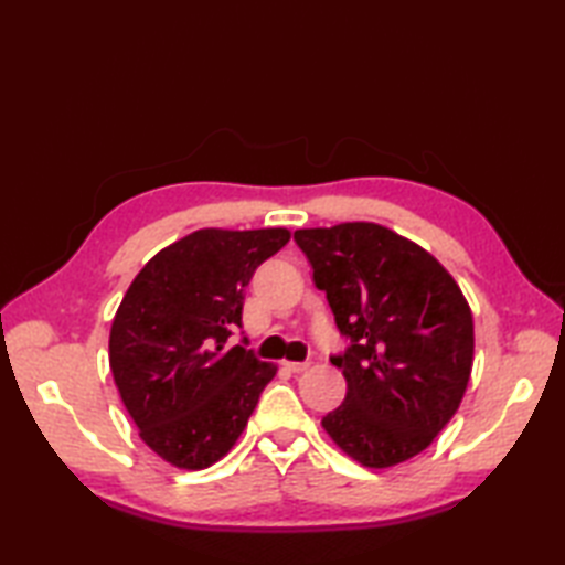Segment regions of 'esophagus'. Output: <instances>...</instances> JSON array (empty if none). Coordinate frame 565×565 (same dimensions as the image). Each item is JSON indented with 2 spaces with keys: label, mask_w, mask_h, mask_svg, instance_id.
I'll return each instance as SVG.
<instances>
[{
  "label": "esophagus",
  "mask_w": 565,
  "mask_h": 565,
  "mask_svg": "<svg viewBox=\"0 0 565 565\" xmlns=\"http://www.w3.org/2000/svg\"><path fill=\"white\" fill-rule=\"evenodd\" d=\"M308 366H310V362H284V369H289L291 374H303Z\"/></svg>",
  "instance_id": "34e87169"
}]
</instances>
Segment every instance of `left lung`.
<instances>
[{
    "instance_id": "left-lung-1",
    "label": "left lung",
    "mask_w": 565,
    "mask_h": 565,
    "mask_svg": "<svg viewBox=\"0 0 565 565\" xmlns=\"http://www.w3.org/2000/svg\"><path fill=\"white\" fill-rule=\"evenodd\" d=\"M350 347L330 362L347 395L322 427L369 468L427 449L449 423L473 366V318L459 284L427 249L376 223L294 233Z\"/></svg>"
}]
</instances>
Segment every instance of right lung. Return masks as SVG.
Wrapping results in <instances>:
<instances>
[{
  "label": "right lung",
  "mask_w": 565,
  "mask_h": 565,
  "mask_svg": "<svg viewBox=\"0 0 565 565\" xmlns=\"http://www.w3.org/2000/svg\"><path fill=\"white\" fill-rule=\"evenodd\" d=\"M291 233L203 227L160 249L128 286L109 364L140 439L167 463L206 468L233 449L276 366L225 342L245 286Z\"/></svg>",
  "instance_id": "obj_1"
}]
</instances>
